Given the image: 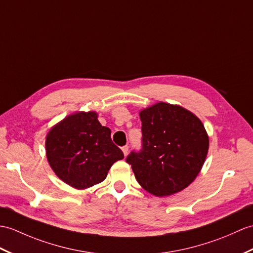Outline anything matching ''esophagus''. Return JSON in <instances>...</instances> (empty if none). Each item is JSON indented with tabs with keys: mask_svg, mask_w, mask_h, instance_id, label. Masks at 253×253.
I'll use <instances>...</instances> for the list:
<instances>
[{
	"mask_svg": "<svg viewBox=\"0 0 253 253\" xmlns=\"http://www.w3.org/2000/svg\"><path fill=\"white\" fill-rule=\"evenodd\" d=\"M128 149H129V146H128V145L122 146V151H123V153H124V155H127V153H128Z\"/></svg>",
	"mask_w": 253,
	"mask_h": 253,
	"instance_id": "34e87169",
	"label": "esophagus"
}]
</instances>
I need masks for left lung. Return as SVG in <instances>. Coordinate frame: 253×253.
Returning a JSON list of instances; mask_svg holds the SVG:
<instances>
[{
    "label": "left lung",
    "instance_id": "1",
    "mask_svg": "<svg viewBox=\"0 0 253 253\" xmlns=\"http://www.w3.org/2000/svg\"><path fill=\"white\" fill-rule=\"evenodd\" d=\"M140 119L141 150L126 158L139 184L161 197L185 189L197 177L208 153L203 123L184 108L165 102L141 111Z\"/></svg>",
    "mask_w": 253,
    "mask_h": 253
}]
</instances>
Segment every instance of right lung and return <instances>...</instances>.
<instances>
[{
  "mask_svg": "<svg viewBox=\"0 0 253 253\" xmlns=\"http://www.w3.org/2000/svg\"><path fill=\"white\" fill-rule=\"evenodd\" d=\"M96 112L66 117L46 137V155L55 173L75 189H87L107 178L111 166L124 154L111 139L110 128Z\"/></svg>",
  "mask_w": 253,
  "mask_h": 253,
  "instance_id": "right-lung-1",
  "label": "right lung"
}]
</instances>
